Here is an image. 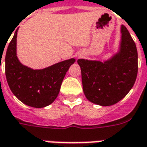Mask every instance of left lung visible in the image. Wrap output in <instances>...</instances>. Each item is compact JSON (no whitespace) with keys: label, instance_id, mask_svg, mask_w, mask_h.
I'll return each mask as SVG.
<instances>
[{"label":"left lung","instance_id":"1","mask_svg":"<svg viewBox=\"0 0 147 147\" xmlns=\"http://www.w3.org/2000/svg\"><path fill=\"white\" fill-rule=\"evenodd\" d=\"M83 89L90 102L102 106L116 104L132 88L138 73V53L125 26H121L120 52L110 60H78Z\"/></svg>","mask_w":147,"mask_h":147}]
</instances>
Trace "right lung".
<instances>
[{"instance_id": "right-lung-1", "label": "right lung", "mask_w": 147, "mask_h": 147, "mask_svg": "<svg viewBox=\"0 0 147 147\" xmlns=\"http://www.w3.org/2000/svg\"><path fill=\"white\" fill-rule=\"evenodd\" d=\"M17 30L5 55V75L11 92L25 105L43 108L57 98L61 83L74 58L61 61L41 70H34L21 64L16 57Z\"/></svg>"}]
</instances>
